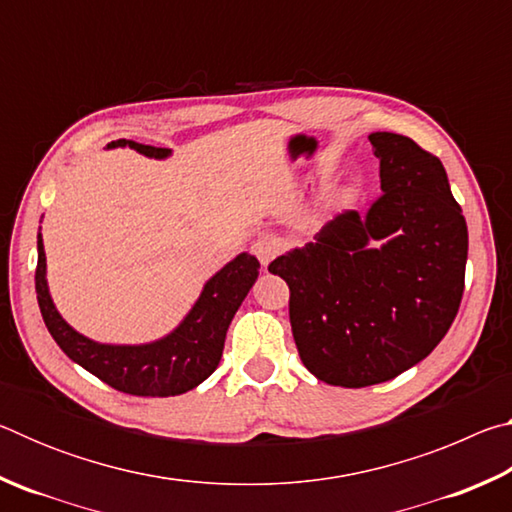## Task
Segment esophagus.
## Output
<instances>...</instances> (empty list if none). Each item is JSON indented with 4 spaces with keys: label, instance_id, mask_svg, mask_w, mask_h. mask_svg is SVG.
I'll list each match as a JSON object with an SVG mask.
<instances>
[{
    "label": "esophagus",
    "instance_id": "1",
    "mask_svg": "<svg viewBox=\"0 0 512 512\" xmlns=\"http://www.w3.org/2000/svg\"><path fill=\"white\" fill-rule=\"evenodd\" d=\"M253 253L257 255L259 262H262V266L266 268L277 255H280V244H277V241L271 239V237H262V239L253 241Z\"/></svg>",
    "mask_w": 512,
    "mask_h": 512
}]
</instances>
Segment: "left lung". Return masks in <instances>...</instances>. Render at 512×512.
Returning a JSON list of instances; mask_svg holds the SVG:
<instances>
[{"label": "left lung", "instance_id": "obj_1", "mask_svg": "<svg viewBox=\"0 0 512 512\" xmlns=\"http://www.w3.org/2000/svg\"><path fill=\"white\" fill-rule=\"evenodd\" d=\"M381 196L273 259L289 284L300 359L332 386L381 384L443 341L461 307L467 223L443 162L411 137L370 133Z\"/></svg>", "mask_w": 512, "mask_h": 512}]
</instances>
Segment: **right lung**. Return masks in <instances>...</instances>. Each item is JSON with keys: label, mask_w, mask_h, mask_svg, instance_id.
<instances>
[{"label": "right lung", "mask_w": 512, "mask_h": 512, "mask_svg": "<svg viewBox=\"0 0 512 512\" xmlns=\"http://www.w3.org/2000/svg\"><path fill=\"white\" fill-rule=\"evenodd\" d=\"M117 146H128V149H135L155 160H164L171 155V149H158V146L137 144L133 140L110 142L108 149H117ZM257 275V257L241 253L205 282L194 307L171 334L142 345L97 343L76 332L58 314L54 300L49 296L47 257L42 235H38L36 293L49 334L74 363L128 395H180L192 391L210 377L221 361L225 332L248 291L253 289Z\"/></svg>", "instance_id": "add662e5"}]
</instances>
